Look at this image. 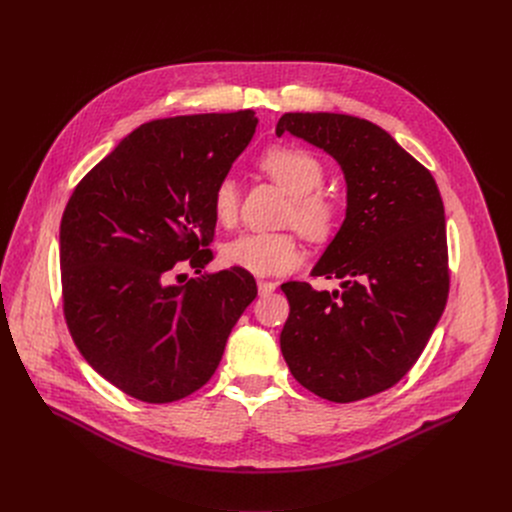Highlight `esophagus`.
<instances>
[{
    "instance_id": "34e87169",
    "label": "esophagus",
    "mask_w": 512,
    "mask_h": 512,
    "mask_svg": "<svg viewBox=\"0 0 512 512\" xmlns=\"http://www.w3.org/2000/svg\"><path fill=\"white\" fill-rule=\"evenodd\" d=\"M257 289H259V296H269V294H273V291L277 289V283H275V281H263V279H259V281H257Z\"/></svg>"
}]
</instances>
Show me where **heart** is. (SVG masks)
<instances>
[{
	"label": "heart",
	"mask_w": 512,
	"mask_h": 512,
	"mask_svg": "<svg viewBox=\"0 0 512 512\" xmlns=\"http://www.w3.org/2000/svg\"><path fill=\"white\" fill-rule=\"evenodd\" d=\"M259 164L291 196V206L285 214L287 225H296L312 241H326L334 235L338 206L326 194L318 192L324 184V168L314 154L277 145L261 156ZM237 212L239 184L233 176H225L212 192V214L221 227H233ZM221 261L227 267L253 275H281L304 263V251L289 233H247L223 245Z\"/></svg>",
	"instance_id": "obj_1"
}]
</instances>
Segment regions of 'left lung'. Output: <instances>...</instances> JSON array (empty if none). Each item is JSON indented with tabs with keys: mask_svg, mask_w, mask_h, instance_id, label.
Masks as SVG:
<instances>
[{
	"mask_svg": "<svg viewBox=\"0 0 512 512\" xmlns=\"http://www.w3.org/2000/svg\"><path fill=\"white\" fill-rule=\"evenodd\" d=\"M336 160L346 182L344 221L312 275L281 289L289 318L279 344L291 375L334 403L399 383L440 322L448 289L444 202L429 170L379 125L342 113H285L275 127Z\"/></svg>",
	"mask_w": 512,
	"mask_h": 512,
	"instance_id": "1",
	"label": "left lung"
}]
</instances>
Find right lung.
I'll return each mask as SVG.
<instances>
[{
    "instance_id": "right-lung-1",
    "label": "right lung",
    "mask_w": 512,
    "mask_h": 512,
    "mask_svg": "<svg viewBox=\"0 0 512 512\" xmlns=\"http://www.w3.org/2000/svg\"><path fill=\"white\" fill-rule=\"evenodd\" d=\"M251 109L143 123L72 192L60 223L64 318L91 367L145 403H172L214 375L257 296L249 271L202 273L212 192L255 135ZM201 273L170 284L180 260Z\"/></svg>"
}]
</instances>
